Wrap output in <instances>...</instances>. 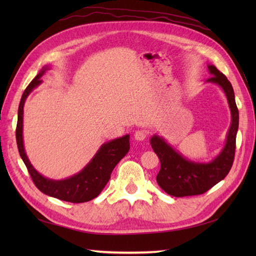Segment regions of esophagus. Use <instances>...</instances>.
Returning a JSON list of instances; mask_svg holds the SVG:
<instances>
[{"instance_id": "1", "label": "esophagus", "mask_w": 256, "mask_h": 256, "mask_svg": "<svg viewBox=\"0 0 256 256\" xmlns=\"http://www.w3.org/2000/svg\"><path fill=\"white\" fill-rule=\"evenodd\" d=\"M146 136H148V133H146L145 130H138L134 133V138L136 140H144Z\"/></svg>"}]
</instances>
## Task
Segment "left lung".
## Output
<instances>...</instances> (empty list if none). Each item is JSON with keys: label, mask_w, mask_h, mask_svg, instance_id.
I'll use <instances>...</instances> for the list:
<instances>
[{"label": "left lung", "mask_w": 256, "mask_h": 256, "mask_svg": "<svg viewBox=\"0 0 256 256\" xmlns=\"http://www.w3.org/2000/svg\"><path fill=\"white\" fill-rule=\"evenodd\" d=\"M212 77L208 82L219 84L226 96L231 110V126L226 142L221 153L210 162H194L188 160L174 150L162 138L154 135L150 138L152 148L160 160V170L156 176L157 184L168 194L174 197L201 194L224 179L229 174L236 154V138L238 128V110L234 91L226 76L214 66H208Z\"/></svg>", "instance_id": "8db88e82"}]
</instances>
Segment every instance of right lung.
<instances>
[{
	"mask_svg": "<svg viewBox=\"0 0 256 256\" xmlns=\"http://www.w3.org/2000/svg\"><path fill=\"white\" fill-rule=\"evenodd\" d=\"M47 69L48 67H44L40 70V72L27 86L23 96H22L18 106V125H16V143H18L20 155L26 165L35 186L42 192L54 198L68 201V202H86L100 194L110 179L114 167L128 154L130 150V135H124L123 138H116L103 144L89 164L72 177L64 179V180H52V179H48L40 175L30 164L24 150L23 112L26 98L28 96L32 89L40 84V77Z\"/></svg>",
	"mask_w": 256,
	"mask_h": 256,
	"instance_id": "right-lung-1",
	"label": "right lung"
}]
</instances>
